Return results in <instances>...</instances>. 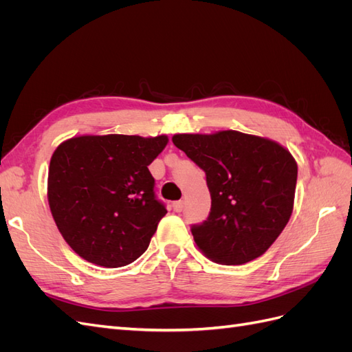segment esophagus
Wrapping results in <instances>:
<instances>
[{"label":"esophagus","instance_id":"34e87169","mask_svg":"<svg viewBox=\"0 0 352 352\" xmlns=\"http://www.w3.org/2000/svg\"><path fill=\"white\" fill-rule=\"evenodd\" d=\"M173 210L176 211V212H180L184 210V201H176L175 204H173Z\"/></svg>","mask_w":352,"mask_h":352}]
</instances>
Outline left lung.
<instances>
[{
  "instance_id": "1",
  "label": "left lung",
  "mask_w": 352,
  "mask_h": 352,
  "mask_svg": "<svg viewBox=\"0 0 352 352\" xmlns=\"http://www.w3.org/2000/svg\"><path fill=\"white\" fill-rule=\"evenodd\" d=\"M173 144L204 170L211 194L208 217L190 226L198 248L226 265L263 255L292 214L298 167L291 153L236 131L175 135Z\"/></svg>"
}]
</instances>
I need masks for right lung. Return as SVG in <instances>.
<instances>
[{
	"instance_id": "1",
	"label": "right lung",
	"mask_w": 352,
	"mask_h": 352,
	"mask_svg": "<svg viewBox=\"0 0 352 352\" xmlns=\"http://www.w3.org/2000/svg\"><path fill=\"white\" fill-rule=\"evenodd\" d=\"M167 136H78L57 146L48 170L56 225L82 258L116 269L146 251L166 206L148 170Z\"/></svg>"
}]
</instances>
